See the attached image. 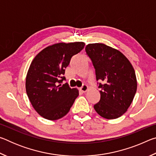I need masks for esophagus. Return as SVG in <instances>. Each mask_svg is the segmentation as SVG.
I'll use <instances>...</instances> for the list:
<instances>
[{"mask_svg":"<svg viewBox=\"0 0 156 156\" xmlns=\"http://www.w3.org/2000/svg\"><path fill=\"white\" fill-rule=\"evenodd\" d=\"M87 89H88V87H87V85H86V84H83V85L80 88V91L83 92V93L86 92L87 91Z\"/></svg>","mask_w":156,"mask_h":156,"instance_id":"34e87169","label":"esophagus"}]
</instances>
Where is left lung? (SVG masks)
Masks as SVG:
<instances>
[{
	"label": "left lung",
	"mask_w": 156,
	"mask_h": 156,
	"mask_svg": "<svg viewBox=\"0 0 156 156\" xmlns=\"http://www.w3.org/2000/svg\"><path fill=\"white\" fill-rule=\"evenodd\" d=\"M85 51L95 69L100 89L96 112L106 119L122 115L130 106L137 90L135 70L118 50L102 43L89 44Z\"/></svg>",
	"instance_id": "obj_1"
}]
</instances>
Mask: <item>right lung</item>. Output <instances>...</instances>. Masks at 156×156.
I'll list each match as a JSON object with an SVG mask.
<instances>
[{
  "mask_svg": "<svg viewBox=\"0 0 156 156\" xmlns=\"http://www.w3.org/2000/svg\"><path fill=\"white\" fill-rule=\"evenodd\" d=\"M84 44L83 42L52 44L39 52L31 62L26 77V92L34 109L45 119L62 118L78 96L77 89L62 83L71 58Z\"/></svg>",
  "mask_w": 156,
  "mask_h": 156,
  "instance_id": "add662e5",
  "label": "right lung"
}]
</instances>
